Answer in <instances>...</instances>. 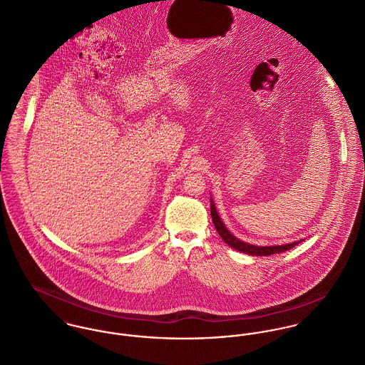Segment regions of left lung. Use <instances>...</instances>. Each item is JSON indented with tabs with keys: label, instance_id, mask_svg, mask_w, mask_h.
<instances>
[{
	"label": "left lung",
	"instance_id": "1",
	"mask_svg": "<svg viewBox=\"0 0 365 365\" xmlns=\"http://www.w3.org/2000/svg\"><path fill=\"white\" fill-rule=\"evenodd\" d=\"M211 217H212V222L214 226L218 232V235L224 239L225 243L230 247H233L235 250L237 252H246V254H250V255H271V254H278V252H286V250H290L293 249L294 246H297L300 242H293V243H289V245H284V246H267V247H259V246H252L249 243H245V242H240L239 239H236L222 224L218 212H217V208L211 200Z\"/></svg>",
	"mask_w": 365,
	"mask_h": 365
}]
</instances>
